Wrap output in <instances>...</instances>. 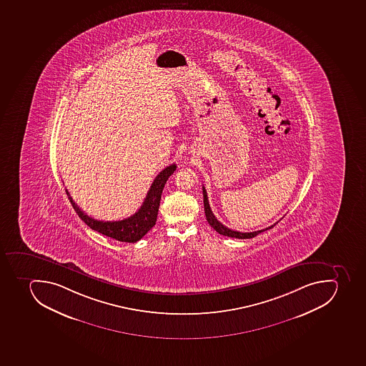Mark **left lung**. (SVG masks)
<instances>
[{
	"label": "left lung",
	"instance_id": "left-lung-1",
	"mask_svg": "<svg viewBox=\"0 0 366 366\" xmlns=\"http://www.w3.org/2000/svg\"><path fill=\"white\" fill-rule=\"evenodd\" d=\"M203 196L204 209H205V215L206 219H207V222L211 224V227H213V229H215V231L218 232L219 234L224 235V237H235V239H252V237H255L258 234H261L262 232L270 229V228L274 227V224H278V222H277L276 224H271L270 227L264 228V229H261V231L248 232V233H247V232L246 233H243V232L233 231L231 228L226 227V226L222 224V222H218V219L215 218L214 214L212 213V209L209 207L207 192H206L205 187H204Z\"/></svg>",
	"mask_w": 366,
	"mask_h": 366
}]
</instances>
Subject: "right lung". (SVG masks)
<instances>
[{
    "label": "right lung",
    "instance_id": "obj_1",
    "mask_svg": "<svg viewBox=\"0 0 366 366\" xmlns=\"http://www.w3.org/2000/svg\"><path fill=\"white\" fill-rule=\"evenodd\" d=\"M176 168L177 167L175 163L164 168L152 183L151 189L148 191L142 207L129 218L118 220V222H102V220L92 218L75 204L67 190L66 192L71 200V205L74 207L75 212L92 229L103 234L105 237L117 239L120 242L134 243L142 239L148 231H151L157 222L163 187L166 185L169 176L174 174Z\"/></svg>",
    "mask_w": 366,
    "mask_h": 366
}]
</instances>
